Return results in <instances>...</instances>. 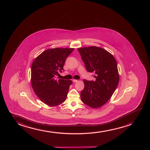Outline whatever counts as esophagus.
Returning <instances> with one entry per match:
<instances>
[{"instance_id":"obj_1","label":"esophagus","mask_w":150,"mask_h":150,"mask_svg":"<svg viewBox=\"0 0 150 150\" xmlns=\"http://www.w3.org/2000/svg\"><path fill=\"white\" fill-rule=\"evenodd\" d=\"M72 81H73V82L76 83L78 82V80H74H74H72Z\"/></svg>"}]
</instances>
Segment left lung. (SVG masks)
<instances>
[{
	"label": "left lung",
	"mask_w": 150,
	"mask_h": 150,
	"mask_svg": "<svg viewBox=\"0 0 150 150\" xmlns=\"http://www.w3.org/2000/svg\"><path fill=\"white\" fill-rule=\"evenodd\" d=\"M87 70L93 72L95 81L84 80L81 92L82 101L91 108L101 107L108 102L116 90L119 75L116 59L108 51L98 47L78 49Z\"/></svg>",
	"instance_id": "left-lung-1"
}]
</instances>
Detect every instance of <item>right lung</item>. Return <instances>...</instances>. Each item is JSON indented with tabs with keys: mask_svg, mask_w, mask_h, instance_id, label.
I'll return each mask as SVG.
<instances>
[{
	"mask_svg": "<svg viewBox=\"0 0 150 150\" xmlns=\"http://www.w3.org/2000/svg\"><path fill=\"white\" fill-rule=\"evenodd\" d=\"M74 48L49 49L34 59L31 66V82L34 93L40 101L50 106L65 101L71 80L55 79L58 71L63 70L66 59Z\"/></svg>",
	"mask_w": 150,
	"mask_h": 150,
	"instance_id": "1",
	"label": "right lung"
}]
</instances>
